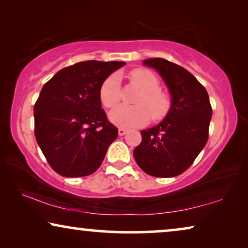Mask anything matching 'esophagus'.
I'll use <instances>...</instances> for the list:
<instances>
[{
    "label": "esophagus",
    "mask_w": 248,
    "mask_h": 248,
    "mask_svg": "<svg viewBox=\"0 0 248 248\" xmlns=\"http://www.w3.org/2000/svg\"><path fill=\"white\" fill-rule=\"evenodd\" d=\"M125 133H126V130H125V128H118V134L124 135Z\"/></svg>",
    "instance_id": "obj_1"
}]
</instances>
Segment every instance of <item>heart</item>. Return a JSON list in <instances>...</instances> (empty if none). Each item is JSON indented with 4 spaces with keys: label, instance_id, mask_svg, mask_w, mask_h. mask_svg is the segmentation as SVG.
I'll use <instances>...</instances> for the list:
<instances>
[{
    "label": "heart",
    "instance_id": "b5f03b06",
    "mask_svg": "<svg viewBox=\"0 0 248 248\" xmlns=\"http://www.w3.org/2000/svg\"><path fill=\"white\" fill-rule=\"evenodd\" d=\"M132 83L141 91L135 100L137 106H118L109 113V121L114 125L124 128L139 127L154 121L162 120L170 108L168 94L160 90L157 76L147 69H135L130 72ZM101 104L113 108L121 99L120 79L116 74L109 76L101 84L99 90Z\"/></svg>",
    "mask_w": 248,
    "mask_h": 248
}]
</instances>
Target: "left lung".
Masks as SVG:
<instances>
[{
	"label": "left lung",
	"mask_w": 248,
	"mask_h": 248,
	"mask_svg": "<svg viewBox=\"0 0 248 248\" xmlns=\"http://www.w3.org/2000/svg\"><path fill=\"white\" fill-rule=\"evenodd\" d=\"M159 73L171 97L160 123L142 130L137 164L155 177H175L193 164L208 141L212 108L205 88L184 67L160 57L143 61Z\"/></svg>",
	"instance_id": "left-lung-1"
}]
</instances>
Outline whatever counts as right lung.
<instances>
[{
	"label": "right lung",
	"mask_w": 248,
	"mask_h": 248,
	"mask_svg": "<svg viewBox=\"0 0 248 248\" xmlns=\"http://www.w3.org/2000/svg\"><path fill=\"white\" fill-rule=\"evenodd\" d=\"M124 62L84 61L44 84L33 107L35 137L47 161L64 177L93 174L118 130L101 108V84Z\"/></svg>",
	"instance_id": "right-lung-1"
}]
</instances>
